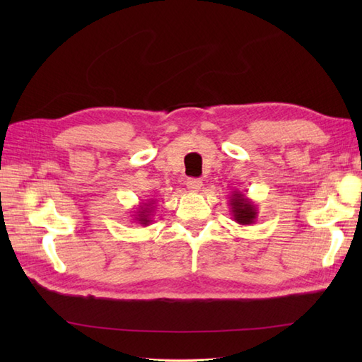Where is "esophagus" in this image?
Instances as JSON below:
<instances>
[{
	"mask_svg": "<svg viewBox=\"0 0 362 362\" xmlns=\"http://www.w3.org/2000/svg\"><path fill=\"white\" fill-rule=\"evenodd\" d=\"M202 185H204V183H202L201 179H188V182H187V188L189 191H193V193H197V191H201Z\"/></svg>",
	"mask_w": 362,
	"mask_h": 362,
	"instance_id": "1",
	"label": "esophagus"
}]
</instances>
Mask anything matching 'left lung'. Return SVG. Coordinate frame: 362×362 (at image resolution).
Wrapping results in <instances>:
<instances>
[{
	"instance_id": "1",
	"label": "left lung",
	"mask_w": 362,
	"mask_h": 362,
	"mask_svg": "<svg viewBox=\"0 0 362 362\" xmlns=\"http://www.w3.org/2000/svg\"><path fill=\"white\" fill-rule=\"evenodd\" d=\"M230 211H232V216L236 224L240 226H250L255 224L258 218V209L257 205L250 199L243 194L241 191H232V196H230Z\"/></svg>"
}]
</instances>
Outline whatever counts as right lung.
I'll use <instances>...</instances> for the list:
<instances>
[{
    "mask_svg": "<svg viewBox=\"0 0 362 362\" xmlns=\"http://www.w3.org/2000/svg\"><path fill=\"white\" fill-rule=\"evenodd\" d=\"M153 204H156V201L153 199H148V201L143 202L140 205V209L136 210V214H134L135 219L138 224H141L143 227L149 226L152 222V213H153Z\"/></svg>",
    "mask_w": 362,
    "mask_h": 362,
    "instance_id": "obj_1",
    "label": "right lung"
}]
</instances>
